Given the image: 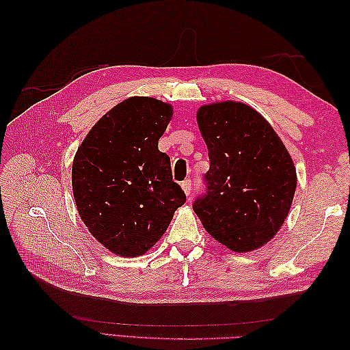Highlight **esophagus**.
Wrapping results in <instances>:
<instances>
[{"label":"esophagus","instance_id":"obj_1","mask_svg":"<svg viewBox=\"0 0 350 350\" xmlns=\"http://www.w3.org/2000/svg\"><path fill=\"white\" fill-rule=\"evenodd\" d=\"M182 189L185 191V194H187V196H191V191H192V183H191V180H185V182H182Z\"/></svg>","mask_w":350,"mask_h":350}]
</instances>
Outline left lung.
<instances>
[{"instance_id":"obj_1","label":"left lung","mask_w":350,"mask_h":350,"mask_svg":"<svg viewBox=\"0 0 350 350\" xmlns=\"http://www.w3.org/2000/svg\"><path fill=\"white\" fill-rule=\"evenodd\" d=\"M197 122L211 167L194 212L206 232L232 251L263 247L293 202L296 170L287 148L272 126L241 102L204 105Z\"/></svg>"}]
</instances>
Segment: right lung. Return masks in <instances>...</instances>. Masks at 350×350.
Masks as SVG:
<instances>
[{
	"mask_svg": "<svg viewBox=\"0 0 350 350\" xmlns=\"http://www.w3.org/2000/svg\"><path fill=\"white\" fill-rule=\"evenodd\" d=\"M171 116L170 103L129 98L109 109L78 147L72 165L78 213L114 254H144L187 202L171 176L170 156L158 148Z\"/></svg>",
	"mask_w": 350,
	"mask_h": 350,
	"instance_id": "right-lung-1",
	"label": "right lung"
}]
</instances>
